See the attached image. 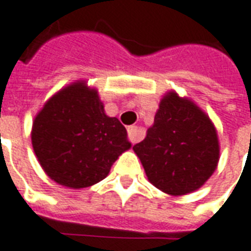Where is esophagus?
<instances>
[{
    "instance_id": "1",
    "label": "esophagus",
    "mask_w": 251,
    "mask_h": 251,
    "mask_svg": "<svg viewBox=\"0 0 251 251\" xmlns=\"http://www.w3.org/2000/svg\"><path fill=\"white\" fill-rule=\"evenodd\" d=\"M127 138H129L131 144H137L138 141L144 138V130L140 129V127H137V126H130L127 129Z\"/></svg>"
}]
</instances>
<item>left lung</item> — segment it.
I'll return each mask as SVG.
<instances>
[{
	"mask_svg": "<svg viewBox=\"0 0 251 251\" xmlns=\"http://www.w3.org/2000/svg\"><path fill=\"white\" fill-rule=\"evenodd\" d=\"M154 186L183 196L203 185L220 159V145L209 117L187 98L169 92L159 102L146 137L133 146Z\"/></svg>",
	"mask_w": 251,
	"mask_h": 251,
	"instance_id": "8db88e82",
	"label": "left lung"
}]
</instances>
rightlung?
<instances>
[{
	"label": "right lung",
	"instance_id": "obj_1",
	"mask_svg": "<svg viewBox=\"0 0 251 251\" xmlns=\"http://www.w3.org/2000/svg\"><path fill=\"white\" fill-rule=\"evenodd\" d=\"M31 145L53 181L72 189L92 186L130 149L125 126L107 117L96 89L74 82L61 89L37 114Z\"/></svg>",
	"mask_w": 251,
	"mask_h": 251
}]
</instances>
